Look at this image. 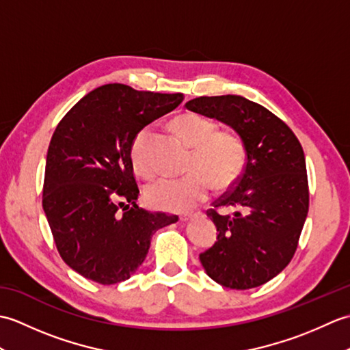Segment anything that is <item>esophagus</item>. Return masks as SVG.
I'll list each match as a JSON object with an SVG mask.
<instances>
[{"label": "esophagus", "mask_w": 350, "mask_h": 350, "mask_svg": "<svg viewBox=\"0 0 350 350\" xmlns=\"http://www.w3.org/2000/svg\"><path fill=\"white\" fill-rule=\"evenodd\" d=\"M197 215H200V212L198 213H183V215H180V221H188L191 218L197 217Z\"/></svg>", "instance_id": "34e87169"}]
</instances>
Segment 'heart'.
Returning <instances> with one entry per match:
<instances>
[{
    "instance_id": "heart-1",
    "label": "heart",
    "mask_w": 350,
    "mask_h": 350,
    "mask_svg": "<svg viewBox=\"0 0 350 350\" xmlns=\"http://www.w3.org/2000/svg\"><path fill=\"white\" fill-rule=\"evenodd\" d=\"M173 129L192 146L187 163L189 173L183 177H167L148 185L144 192L153 209L187 212L206 202L212 185L218 191L228 189L239 180L247 165V144L232 129H217L211 118L197 113H183L171 122ZM152 128L146 126L132 139L131 161L139 176L150 179L154 163L150 153Z\"/></svg>"
}]
</instances>
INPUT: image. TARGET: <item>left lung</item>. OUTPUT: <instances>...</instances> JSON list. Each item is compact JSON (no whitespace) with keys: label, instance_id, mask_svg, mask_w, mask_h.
<instances>
[{"label":"left lung","instance_id":"8db88e82","mask_svg":"<svg viewBox=\"0 0 350 350\" xmlns=\"http://www.w3.org/2000/svg\"><path fill=\"white\" fill-rule=\"evenodd\" d=\"M185 107L232 126L248 152L239 180L206 212L218 237L200 254V262L224 287L262 286L293 258L307 218L310 192L302 146L280 117L242 96H202ZM224 206H234L235 215H221Z\"/></svg>","mask_w":350,"mask_h":350}]
</instances>
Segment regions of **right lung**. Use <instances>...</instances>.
Wrapping results in <instances>:
<instances>
[{
	"instance_id": "right-lung-1",
	"label": "right lung",
	"mask_w": 350,
	"mask_h": 350,
	"mask_svg": "<svg viewBox=\"0 0 350 350\" xmlns=\"http://www.w3.org/2000/svg\"><path fill=\"white\" fill-rule=\"evenodd\" d=\"M183 99L107 84L73 105L52 133L42 204L58 254L83 277L103 286L128 280L156 230L179 219L137 206L131 144Z\"/></svg>"
}]
</instances>
